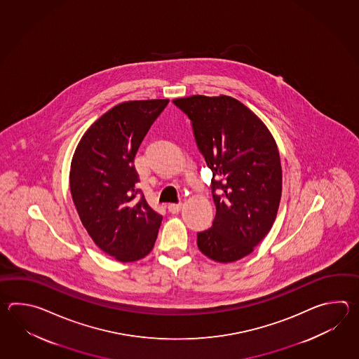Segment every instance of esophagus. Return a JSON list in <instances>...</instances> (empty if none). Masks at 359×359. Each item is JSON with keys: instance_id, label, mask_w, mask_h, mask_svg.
Masks as SVG:
<instances>
[{"instance_id": "1", "label": "esophagus", "mask_w": 359, "mask_h": 359, "mask_svg": "<svg viewBox=\"0 0 359 359\" xmlns=\"http://www.w3.org/2000/svg\"><path fill=\"white\" fill-rule=\"evenodd\" d=\"M182 204H169L168 210L170 213H180V212H181V209H182Z\"/></svg>"}]
</instances>
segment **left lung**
<instances>
[{
	"mask_svg": "<svg viewBox=\"0 0 359 359\" xmlns=\"http://www.w3.org/2000/svg\"><path fill=\"white\" fill-rule=\"evenodd\" d=\"M192 122L198 150L213 172V227L198 233L209 259L232 263L254 252L276 219L283 169L267 126L231 96L192 95L173 100Z\"/></svg>",
	"mask_w": 359,
	"mask_h": 359,
	"instance_id": "8db88e82",
	"label": "left lung"
}]
</instances>
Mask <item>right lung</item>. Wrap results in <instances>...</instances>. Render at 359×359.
Masks as SVG:
<instances>
[{
  "label": "right lung",
  "instance_id": "add662e5",
  "mask_svg": "<svg viewBox=\"0 0 359 359\" xmlns=\"http://www.w3.org/2000/svg\"><path fill=\"white\" fill-rule=\"evenodd\" d=\"M168 99L135 100L111 107L86 130L70 164L73 203L87 233L107 255L127 263L153 250L161 214L138 200V147Z\"/></svg>",
  "mask_w": 359,
  "mask_h": 359
}]
</instances>
